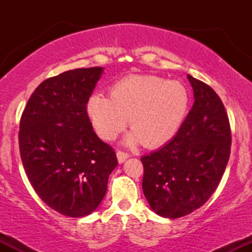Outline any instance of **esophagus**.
<instances>
[{"instance_id":"obj_1","label":"esophagus","mask_w":252,"mask_h":252,"mask_svg":"<svg viewBox=\"0 0 252 252\" xmlns=\"http://www.w3.org/2000/svg\"><path fill=\"white\" fill-rule=\"evenodd\" d=\"M129 154L128 153H126V152H122V150H118L117 152V158H118V162L120 163H122V162H124V161L126 160V158H129Z\"/></svg>"}]
</instances>
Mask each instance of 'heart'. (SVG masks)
<instances>
[{
  "label": "heart",
  "mask_w": 252,
  "mask_h": 252,
  "mask_svg": "<svg viewBox=\"0 0 252 252\" xmlns=\"http://www.w3.org/2000/svg\"><path fill=\"white\" fill-rule=\"evenodd\" d=\"M189 105V92L178 80L132 74L111 88L110 97L96 94L89 99L88 114L98 135L111 141L128 124V143L142 142L148 148L162 146L174 137Z\"/></svg>",
  "instance_id": "b5f03b06"
}]
</instances>
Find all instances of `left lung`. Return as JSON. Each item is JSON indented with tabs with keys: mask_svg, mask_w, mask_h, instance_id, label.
<instances>
[{
	"mask_svg": "<svg viewBox=\"0 0 252 252\" xmlns=\"http://www.w3.org/2000/svg\"><path fill=\"white\" fill-rule=\"evenodd\" d=\"M194 103L172 141L141 158L142 189L150 207L180 218L202 206L218 187L230 158L227 112L211 86L187 76Z\"/></svg>",
	"mask_w": 252,
	"mask_h": 252,
	"instance_id": "left-lung-1",
	"label": "left lung"
}]
</instances>
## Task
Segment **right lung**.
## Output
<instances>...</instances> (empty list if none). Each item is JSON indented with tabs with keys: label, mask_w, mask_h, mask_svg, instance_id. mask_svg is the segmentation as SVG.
Here are the masks:
<instances>
[{
	"label": "right lung",
	"mask_w": 252,
	"mask_h": 252,
	"mask_svg": "<svg viewBox=\"0 0 252 252\" xmlns=\"http://www.w3.org/2000/svg\"><path fill=\"white\" fill-rule=\"evenodd\" d=\"M102 67L76 68L43 80L20 121L19 146L36 194L67 217L94 212L118 164L116 153L92 128L89 98Z\"/></svg>",
	"instance_id": "right-lung-1"
}]
</instances>
